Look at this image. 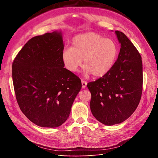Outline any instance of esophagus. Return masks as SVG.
I'll list each match as a JSON object with an SVG mask.
<instances>
[{
    "label": "esophagus",
    "mask_w": 158,
    "mask_h": 158,
    "mask_svg": "<svg viewBox=\"0 0 158 158\" xmlns=\"http://www.w3.org/2000/svg\"><path fill=\"white\" fill-rule=\"evenodd\" d=\"M86 85H87V82H85V81H82V87L83 89L86 88Z\"/></svg>",
    "instance_id": "1"
}]
</instances>
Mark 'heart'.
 <instances>
[{"mask_svg": "<svg viewBox=\"0 0 158 158\" xmlns=\"http://www.w3.org/2000/svg\"><path fill=\"white\" fill-rule=\"evenodd\" d=\"M118 55V47L115 41L105 38L93 32L76 36L72 48L62 52V61L71 73H76L84 60V73L88 76L102 77L113 68Z\"/></svg>", "mask_w": 158, "mask_h": 158, "instance_id": "1", "label": "heart"}]
</instances>
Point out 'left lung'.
<instances>
[{
	"label": "left lung",
	"mask_w": 158,
	"mask_h": 158,
	"mask_svg": "<svg viewBox=\"0 0 158 158\" xmlns=\"http://www.w3.org/2000/svg\"><path fill=\"white\" fill-rule=\"evenodd\" d=\"M121 44L115 63L107 74L87 86L92 95L90 109L103 125L123 123L135 112L140 101L142 58L136 47L121 31H114Z\"/></svg>",
	"instance_id": "8db88e82"
}]
</instances>
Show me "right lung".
<instances>
[{
    "label": "right lung",
    "instance_id": "1",
    "mask_svg": "<svg viewBox=\"0 0 158 158\" xmlns=\"http://www.w3.org/2000/svg\"><path fill=\"white\" fill-rule=\"evenodd\" d=\"M63 33L55 31L28 41L12 64L17 102L35 125L60 126L67 120L82 88L80 79L64 68Z\"/></svg>",
    "mask_w": 158,
    "mask_h": 158
}]
</instances>
